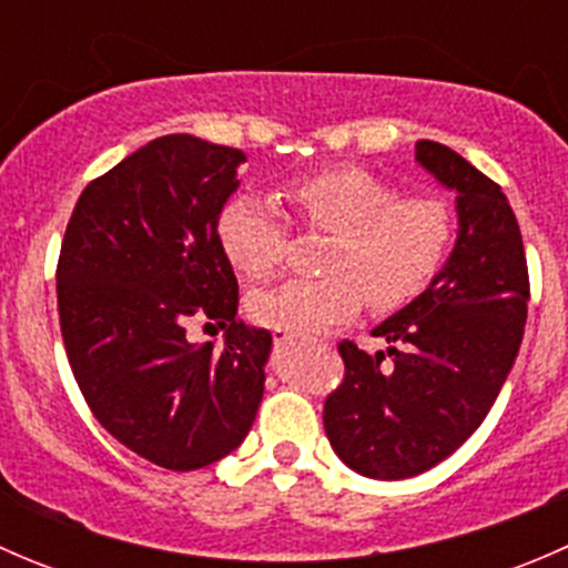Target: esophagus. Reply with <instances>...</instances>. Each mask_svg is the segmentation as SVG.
Returning <instances> with one entry per match:
<instances>
[{
    "mask_svg": "<svg viewBox=\"0 0 568 568\" xmlns=\"http://www.w3.org/2000/svg\"><path fill=\"white\" fill-rule=\"evenodd\" d=\"M291 341V335L288 332H280V329H274V343H288Z\"/></svg>",
    "mask_w": 568,
    "mask_h": 568,
    "instance_id": "1",
    "label": "esophagus"
}]
</instances>
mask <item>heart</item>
Wrapping results in <instances>:
<instances>
[{
    "mask_svg": "<svg viewBox=\"0 0 568 568\" xmlns=\"http://www.w3.org/2000/svg\"><path fill=\"white\" fill-rule=\"evenodd\" d=\"M285 200L311 231L332 233L321 280H291L250 300V316L288 335H318L363 311L390 313L428 288L448 255L454 214L432 194H395L363 168H329L296 178ZM227 261L250 280L280 272L288 225L268 200L236 194L216 216Z\"/></svg>",
    "mask_w": 568,
    "mask_h": 568,
    "instance_id": "b5f03b06",
    "label": "heart"
}]
</instances>
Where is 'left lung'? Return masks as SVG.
Masks as SVG:
<instances>
[{
  "label": "left lung",
  "instance_id": "8db88e82",
  "mask_svg": "<svg viewBox=\"0 0 568 568\" xmlns=\"http://www.w3.org/2000/svg\"><path fill=\"white\" fill-rule=\"evenodd\" d=\"M415 159L456 192L454 252L417 300L371 332L390 343L387 354L337 343L346 374L324 404L332 450L379 480L426 473L467 443L511 374L530 300L523 233L503 189L439 142H417Z\"/></svg>",
  "mask_w": 568,
  "mask_h": 568
}]
</instances>
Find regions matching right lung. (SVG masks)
<instances>
[{
	"mask_svg": "<svg viewBox=\"0 0 568 568\" xmlns=\"http://www.w3.org/2000/svg\"><path fill=\"white\" fill-rule=\"evenodd\" d=\"M242 151L168 134L88 183L57 263V311L77 385L118 443L164 469L209 467L244 443L272 332L236 318L216 216ZM197 312L226 343L189 344Z\"/></svg>",
	"mask_w": 568,
	"mask_h": 568,
	"instance_id": "obj_1",
	"label": "right lung"
}]
</instances>
